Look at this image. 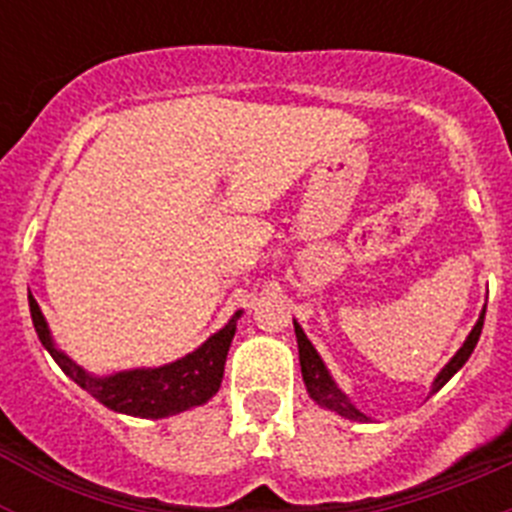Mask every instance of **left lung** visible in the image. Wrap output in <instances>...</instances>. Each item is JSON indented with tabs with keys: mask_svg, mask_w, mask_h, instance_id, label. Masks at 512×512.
Segmentation results:
<instances>
[{
	"mask_svg": "<svg viewBox=\"0 0 512 512\" xmlns=\"http://www.w3.org/2000/svg\"><path fill=\"white\" fill-rule=\"evenodd\" d=\"M482 325H485V307H482V315H479L477 325L472 328V333L467 336V341H464V346L459 348L454 354V359L449 361V364L443 366L441 372H438V377L433 379V387H431V395L433 392H438L443 387V384L449 382L451 377H454L456 372H459L461 366L467 364V359L472 356L474 346H477L479 341V333H482ZM295 336H297V348H300V366H302V379H305V387L307 392H310V397L318 405H323V408L328 410H336L338 415H343V418L348 420H359V423H364L366 418L361 410H356V405L351 400H348L346 395H343L341 390H338V384L333 382V377H330V372L325 369L323 359H320V354L315 351V346H312L310 341H307L305 330L300 328V323L295 320Z\"/></svg>",
	"mask_w": 512,
	"mask_h": 512,
	"instance_id": "obj_1",
	"label": "left lung"
}]
</instances>
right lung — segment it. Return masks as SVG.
Instances as JSON below:
<instances>
[{"label":"right lung","mask_w":512,"mask_h":512,"mask_svg":"<svg viewBox=\"0 0 512 512\" xmlns=\"http://www.w3.org/2000/svg\"><path fill=\"white\" fill-rule=\"evenodd\" d=\"M27 302H30V315H33L40 343L48 348V354L81 390H87L94 400H99L104 408L115 410V413L153 420L205 405L220 390L228 348L235 336V323L241 318V310H238L225 328L217 330L215 336L207 338L200 348H194L192 354L171 361V364L156 366V369H128V372H117L110 377H94L63 351H58L35 297L27 295Z\"/></svg>","instance_id":"right-lung-1"}]
</instances>
